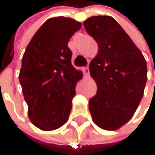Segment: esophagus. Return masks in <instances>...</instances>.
<instances>
[{
    "instance_id": "1",
    "label": "esophagus",
    "mask_w": 155,
    "mask_h": 155,
    "mask_svg": "<svg viewBox=\"0 0 155 155\" xmlns=\"http://www.w3.org/2000/svg\"><path fill=\"white\" fill-rule=\"evenodd\" d=\"M84 73L85 76H88L89 75V68H88V66L85 67V68H84Z\"/></svg>"
}]
</instances>
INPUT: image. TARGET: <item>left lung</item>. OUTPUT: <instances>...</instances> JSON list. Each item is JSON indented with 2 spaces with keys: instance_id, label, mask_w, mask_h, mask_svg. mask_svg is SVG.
I'll list each match as a JSON object with an SVG mask.
<instances>
[{
  "instance_id": "left-lung-1",
  "label": "left lung",
  "mask_w": 155,
  "mask_h": 155,
  "mask_svg": "<svg viewBox=\"0 0 155 155\" xmlns=\"http://www.w3.org/2000/svg\"><path fill=\"white\" fill-rule=\"evenodd\" d=\"M84 26L98 46L89 65L97 86L96 96L89 99V110L97 127L116 130L132 118L143 97L146 60L114 17L91 16Z\"/></svg>"
}]
</instances>
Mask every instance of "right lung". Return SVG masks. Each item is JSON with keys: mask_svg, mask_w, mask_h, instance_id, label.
<instances>
[{"mask_svg": "<svg viewBox=\"0 0 155 155\" xmlns=\"http://www.w3.org/2000/svg\"><path fill=\"white\" fill-rule=\"evenodd\" d=\"M81 27L70 17L49 18L23 55L19 82L28 118L41 130L58 129L69 119L75 86L83 73L72 66L68 43Z\"/></svg>", "mask_w": 155, "mask_h": 155, "instance_id": "add662e5", "label": "right lung"}]
</instances>
